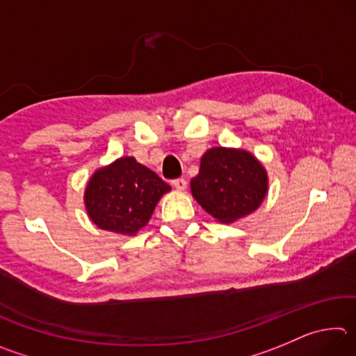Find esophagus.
I'll list each match as a JSON object with an SVG mask.
<instances>
[{
  "mask_svg": "<svg viewBox=\"0 0 356 356\" xmlns=\"http://www.w3.org/2000/svg\"><path fill=\"white\" fill-rule=\"evenodd\" d=\"M172 186L179 191H185L186 190V180L185 179H176L172 180Z\"/></svg>",
  "mask_w": 356,
  "mask_h": 356,
  "instance_id": "obj_1",
  "label": "esophagus"
}]
</instances>
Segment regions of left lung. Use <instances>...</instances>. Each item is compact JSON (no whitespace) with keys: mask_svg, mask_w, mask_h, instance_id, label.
I'll list each match as a JSON object with an SVG mask.
<instances>
[{"mask_svg":"<svg viewBox=\"0 0 356 356\" xmlns=\"http://www.w3.org/2000/svg\"><path fill=\"white\" fill-rule=\"evenodd\" d=\"M191 195L220 222H234L261 206L268 190L265 168L242 149L212 147L191 179Z\"/></svg>","mask_w":356,"mask_h":356,"instance_id":"obj_1","label":"left lung"}]
</instances>
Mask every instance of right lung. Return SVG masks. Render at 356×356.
<instances>
[{
    "mask_svg": "<svg viewBox=\"0 0 356 356\" xmlns=\"http://www.w3.org/2000/svg\"><path fill=\"white\" fill-rule=\"evenodd\" d=\"M170 190V185L134 156H122L92 174L84 190V206L97 227L135 236Z\"/></svg>",
    "mask_w": 356,
    "mask_h": 356,
    "instance_id": "add662e5",
    "label": "right lung"
}]
</instances>
